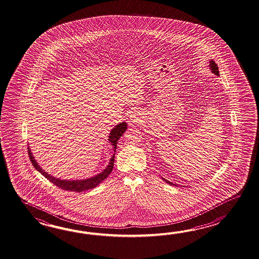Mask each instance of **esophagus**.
Returning <instances> with one entry per match:
<instances>
[{"mask_svg": "<svg viewBox=\"0 0 259 259\" xmlns=\"http://www.w3.org/2000/svg\"><path fill=\"white\" fill-rule=\"evenodd\" d=\"M132 117H133V116H132ZM132 120H133V121H132V122H137V119H136V117H134V118H132Z\"/></svg>", "mask_w": 259, "mask_h": 259, "instance_id": "obj_1", "label": "esophagus"}]
</instances>
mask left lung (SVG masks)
Masks as SVG:
<instances>
[{
  "label": "left lung",
  "mask_w": 259,
  "mask_h": 259,
  "mask_svg": "<svg viewBox=\"0 0 259 259\" xmlns=\"http://www.w3.org/2000/svg\"><path fill=\"white\" fill-rule=\"evenodd\" d=\"M209 67L210 69H211V71H212V73H214V74H215L217 76H220V71H219V67H218V66H217V64H215V61H210ZM163 180H165V179L163 178ZM165 182H167V183H168V184H170V185H175V186H177L176 184L172 183V182H169V181H166V180H165Z\"/></svg>",
  "instance_id": "obj_1"
}]
</instances>
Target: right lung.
I'll return each instance as SVG.
<instances>
[{
  "mask_svg": "<svg viewBox=\"0 0 259 259\" xmlns=\"http://www.w3.org/2000/svg\"><path fill=\"white\" fill-rule=\"evenodd\" d=\"M127 127V123L126 122H121L118 125H116V127L111 131L110 134L108 136V138H109L108 141L111 143V145L113 146L114 152H116L117 141L123 135V133L126 132ZM28 152L29 159L31 161L32 165H33L34 167L37 170L39 171L41 175H44L47 180H49L50 182H53L57 187L63 189L65 191H71V192H77V193L84 192V191H87V190H90V189L96 187L98 184H100L104 180H105L108 177V175L110 174L111 171L113 170L114 162H115V153H114L113 155H112V157H111L109 164L105 167V170L101 172L98 175L93 177V178H90V179H86V180H77V181H69L68 180V181H66V180L56 179L55 177L51 176L47 172H45L39 166V164L37 163V161L34 159L33 154L31 153L29 146H28Z\"/></svg>",
  "mask_w": 259,
  "mask_h": 259,
  "instance_id": "add662e5",
  "label": "right lung"
}]
</instances>
